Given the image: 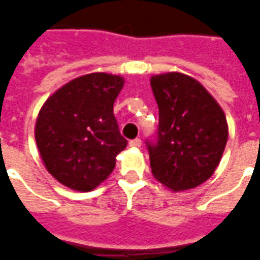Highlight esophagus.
Instances as JSON below:
<instances>
[{
    "mask_svg": "<svg viewBox=\"0 0 260 260\" xmlns=\"http://www.w3.org/2000/svg\"><path fill=\"white\" fill-rule=\"evenodd\" d=\"M128 145L133 147V148H140V147H141V140H140V138H134V140H132V141L128 143Z\"/></svg>",
    "mask_w": 260,
    "mask_h": 260,
    "instance_id": "1",
    "label": "esophagus"
}]
</instances>
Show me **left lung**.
Returning a JSON list of instances; mask_svg holds the SVG:
<instances>
[{
	"mask_svg": "<svg viewBox=\"0 0 260 260\" xmlns=\"http://www.w3.org/2000/svg\"><path fill=\"white\" fill-rule=\"evenodd\" d=\"M159 108L156 143H147L152 176L174 192L205 183L229 137L226 115L200 81L180 72L151 76Z\"/></svg>",
	"mask_w": 260,
	"mask_h": 260,
	"instance_id": "obj_1",
	"label": "left lung"
}]
</instances>
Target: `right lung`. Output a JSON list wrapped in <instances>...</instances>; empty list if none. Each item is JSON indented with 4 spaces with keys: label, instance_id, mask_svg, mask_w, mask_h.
Wrapping results in <instances>:
<instances>
[{
    "label": "right lung",
    "instance_id": "right-lung-1",
    "mask_svg": "<svg viewBox=\"0 0 260 260\" xmlns=\"http://www.w3.org/2000/svg\"><path fill=\"white\" fill-rule=\"evenodd\" d=\"M122 76L104 72L76 77L44 102L34 127L48 173L70 190H94L112 173L127 141L113 116Z\"/></svg>",
    "mask_w": 260,
    "mask_h": 260
}]
</instances>
